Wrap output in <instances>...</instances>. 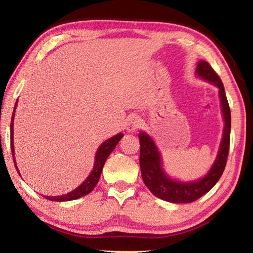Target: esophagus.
Masks as SVG:
<instances>
[{"label": "esophagus", "instance_id": "34e87169", "mask_svg": "<svg viewBox=\"0 0 253 253\" xmlns=\"http://www.w3.org/2000/svg\"><path fill=\"white\" fill-rule=\"evenodd\" d=\"M141 125H142V121H141L140 118H138V117H132V118H130V120H128V122H127L126 130L130 131V132L135 131V130H137L138 127L141 126Z\"/></svg>", "mask_w": 253, "mask_h": 253}]
</instances>
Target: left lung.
I'll use <instances>...</instances> for the list:
<instances>
[{"label": "left lung", "instance_id": "obj_1", "mask_svg": "<svg viewBox=\"0 0 253 253\" xmlns=\"http://www.w3.org/2000/svg\"><path fill=\"white\" fill-rule=\"evenodd\" d=\"M195 73L203 80L208 81L209 83L218 87L221 112H223L225 121L223 138H221L217 157L208 174L202 179L192 182H180L170 179L163 170L161 154H159L152 137L145 132L141 131L138 133L141 146L140 167L143 181L155 197L171 203H191L208 193L217 183L224 172L226 163H227L231 117L223 82L206 61H199Z\"/></svg>", "mask_w": 253, "mask_h": 253}]
</instances>
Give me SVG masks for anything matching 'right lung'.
Here are the masks:
<instances>
[{
  "mask_svg": "<svg viewBox=\"0 0 253 253\" xmlns=\"http://www.w3.org/2000/svg\"><path fill=\"white\" fill-rule=\"evenodd\" d=\"M17 106V101L15 104L14 107V112L12 115V121H11V148H12V154H13V161L15 164V167H16L17 171L18 168L16 166V163H15V158H14V143H13V126H14V117H15V109H16ZM123 136L122 133L117 134V135L112 136L109 140H107L106 142H104L101 145L98 147L97 152H96V156H95V163H94V168H92L91 172L88 177L86 178L85 181L82 183L80 187H77L73 191L70 193H66L64 195H60V197H47V195H43V198H45L47 200L50 201H56V202H65V201H72V200H76L80 199L84 195L90 193L94 188L96 187V184L98 183V180L100 178V174L102 171V168H104V165L107 161L108 156L110 155L111 152L115 149V147L117 146V144L119 143V141L121 140ZM19 172V171H18Z\"/></svg>",
  "mask_w": 253,
  "mask_h": 253,
  "instance_id": "add662e5",
  "label": "right lung"
}]
</instances>
